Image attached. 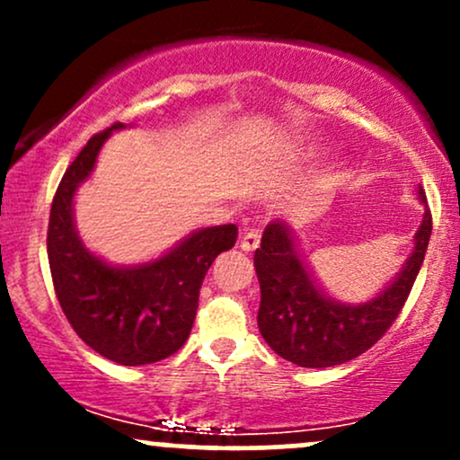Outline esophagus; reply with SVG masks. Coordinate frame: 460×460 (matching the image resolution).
Listing matches in <instances>:
<instances>
[{
    "instance_id": "obj_1",
    "label": "esophagus",
    "mask_w": 460,
    "mask_h": 460,
    "mask_svg": "<svg viewBox=\"0 0 460 460\" xmlns=\"http://www.w3.org/2000/svg\"><path fill=\"white\" fill-rule=\"evenodd\" d=\"M261 242V231L260 229H246L244 235L240 240V248L246 252H252Z\"/></svg>"
}]
</instances>
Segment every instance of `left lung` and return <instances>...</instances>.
<instances>
[{
  "instance_id": "1",
  "label": "left lung",
  "mask_w": 460,
  "mask_h": 460,
  "mask_svg": "<svg viewBox=\"0 0 460 460\" xmlns=\"http://www.w3.org/2000/svg\"><path fill=\"white\" fill-rule=\"evenodd\" d=\"M417 197L426 203L421 188ZM430 231L432 216L426 208L413 237V252L402 270L381 294L355 305L332 300L322 292L300 255L292 226L285 220H272L255 251L261 288L257 324L266 344L300 367H331L363 355L387 332L404 307L424 263Z\"/></svg>"
}]
</instances>
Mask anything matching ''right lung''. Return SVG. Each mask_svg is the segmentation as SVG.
I'll return each mask as SVG.
<instances>
[{
    "instance_id": "1",
    "label": "right lung",
    "mask_w": 460,
    "mask_h": 460,
    "mask_svg": "<svg viewBox=\"0 0 460 460\" xmlns=\"http://www.w3.org/2000/svg\"><path fill=\"white\" fill-rule=\"evenodd\" d=\"M119 129L125 125L93 136L66 168L51 203L47 255L58 303L73 331L110 361L145 366L186 344L205 274L235 244L237 226L192 231L162 257L138 266H112L88 251L75 229L73 199L91 177L103 142Z\"/></svg>"
}]
</instances>
